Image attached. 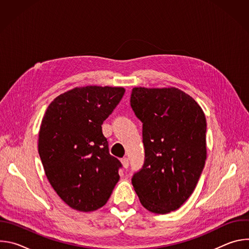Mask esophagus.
I'll return each instance as SVG.
<instances>
[{
    "label": "esophagus",
    "mask_w": 249,
    "mask_h": 249,
    "mask_svg": "<svg viewBox=\"0 0 249 249\" xmlns=\"http://www.w3.org/2000/svg\"><path fill=\"white\" fill-rule=\"evenodd\" d=\"M121 162H122V165L124 166V168H128L129 167V160L127 158H123L121 160Z\"/></svg>",
    "instance_id": "esophagus-1"
}]
</instances>
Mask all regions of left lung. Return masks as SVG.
<instances>
[{
	"label": "left lung",
	"instance_id": "8db88e82",
	"mask_svg": "<svg viewBox=\"0 0 249 249\" xmlns=\"http://www.w3.org/2000/svg\"><path fill=\"white\" fill-rule=\"evenodd\" d=\"M130 105L143 123L145 160L132 184L156 214L178 209L192 194L207 158V123L199 104L182 90L134 88Z\"/></svg>",
	"mask_w": 249,
	"mask_h": 249
}]
</instances>
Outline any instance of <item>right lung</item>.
<instances>
[{"label":"right lung","mask_w":249,"mask_h":249,"mask_svg":"<svg viewBox=\"0 0 249 249\" xmlns=\"http://www.w3.org/2000/svg\"><path fill=\"white\" fill-rule=\"evenodd\" d=\"M124 92L123 88H76L56 97L44 114L39 157L53 189L75 210L101 208L119 180L122 163L109 154L101 125Z\"/></svg>","instance_id":"1"}]
</instances>
